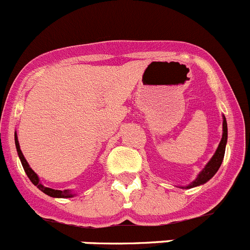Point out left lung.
Returning <instances> with one entry per match:
<instances>
[{
	"mask_svg": "<svg viewBox=\"0 0 250 250\" xmlns=\"http://www.w3.org/2000/svg\"><path fill=\"white\" fill-rule=\"evenodd\" d=\"M227 137H228V129H227V121L226 117L223 116V133H222V139H221L220 144H218V148H217L216 153L213 154V157L211 158L208 163L206 164V167L202 169V171L197 175V178L192 181L191 184H188V186H181V188H196V186H200L202 184L207 183L209 179H212L214 174L218 171L221 164L223 162V158H225V151H226V144H227Z\"/></svg>",
	"mask_w": 250,
	"mask_h": 250,
	"instance_id": "1",
	"label": "left lung"
}]
</instances>
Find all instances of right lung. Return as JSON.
Returning <instances> with one entry per match:
<instances>
[{
	"label": "right lung",
	"mask_w": 250,
	"mask_h": 250,
	"mask_svg": "<svg viewBox=\"0 0 250 250\" xmlns=\"http://www.w3.org/2000/svg\"><path fill=\"white\" fill-rule=\"evenodd\" d=\"M15 143H16V148H17L18 157H20L21 163H22V167H23V169H24L25 174H27V176L29 178V180L32 181V183H33L34 185H36L37 188H39V190L43 191L44 193H46V195L50 196V197H60V199H67V197H74V196H75V193L71 192V191H69V190H62H62H54V188H45L44 185H42L41 181H39L38 175H37L36 172L32 170V167H29V164L27 163V160H25V158H24V155H23L22 150H21L20 143H18L17 134H15Z\"/></svg>",
	"instance_id": "right-lung-1"
}]
</instances>
